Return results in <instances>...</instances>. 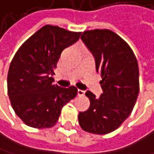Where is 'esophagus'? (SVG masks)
<instances>
[{"label": "esophagus", "mask_w": 154, "mask_h": 154, "mask_svg": "<svg viewBox=\"0 0 154 154\" xmlns=\"http://www.w3.org/2000/svg\"><path fill=\"white\" fill-rule=\"evenodd\" d=\"M78 96H79V97H83V96H85V91L79 89V90H78Z\"/></svg>", "instance_id": "1"}]
</instances>
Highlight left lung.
Wrapping results in <instances>:
<instances>
[{
  "label": "left lung",
  "mask_w": 154,
  "mask_h": 154,
  "mask_svg": "<svg viewBox=\"0 0 154 154\" xmlns=\"http://www.w3.org/2000/svg\"><path fill=\"white\" fill-rule=\"evenodd\" d=\"M82 40L92 52L103 94L88 91L90 106L79 115L80 127L90 134L116 130L131 115L139 94V67L130 46L110 29L86 30Z\"/></svg>",
  "instance_id": "1"
}]
</instances>
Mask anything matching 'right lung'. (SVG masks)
I'll use <instances>...</instances> for the list:
<instances>
[{
    "label": "right lung",
    "instance_id": "add662e5",
    "mask_svg": "<svg viewBox=\"0 0 154 154\" xmlns=\"http://www.w3.org/2000/svg\"><path fill=\"white\" fill-rule=\"evenodd\" d=\"M80 34L45 25L14 55L8 72V95L15 114L25 125L38 129L54 126L62 107L75 97L78 89L54 85L52 75L61 52L78 41Z\"/></svg>",
    "mask_w": 154,
    "mask_h": 154
}]
</instances>
